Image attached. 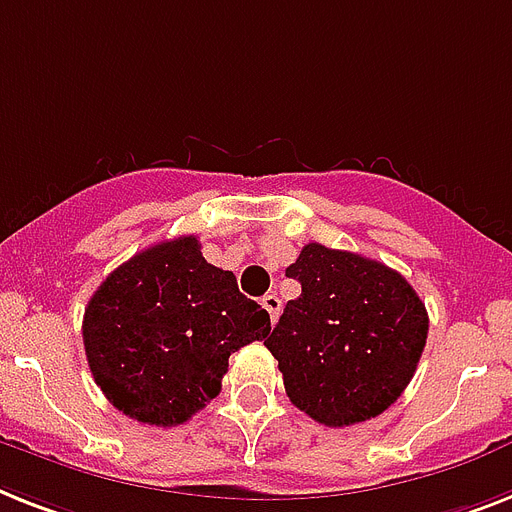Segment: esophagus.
<instances>
[{
	"label": "esophagus",
	"mask_w": 512,
	"mask_h": 512,
	"mask_svg": "<svg viewBox=\"0 0 512 512\" xmlns=\"http://www.w3.org/2000/svg\"><path fill=\"white\" fill-rule=\"evenodd\" d=\"M261 306L266 308V314H269V319H272V324L280 319V311H282V301L277 298V293H269L261 298Z\"/></svg>",
	"instance_id": "obj_1"
}]
</instances>
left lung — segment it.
<instances>
[{"mask_svg":"<svg viewBox=\"0 0 512 512\" xmlns=\"http://www.w3.org/2000/svg\"><path fill=\"white\" fill-rule=\"evenodd\" d=\"M301 282L264 345L295 408L324 426H353L400 398L424 353L429 316L408 280L382 261L303 246L285 269Z\"/></svg>","mask_w":512,"mask_h":512,"instance_id":"left-lung-1","label":"left lung"}]
</instances>
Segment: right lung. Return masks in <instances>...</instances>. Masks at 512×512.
<instances>
[{"label":"right lung","mask_w":512,"mask_h":512,"mask_svg":"<svg viewBox=\"0 0 512 512\" xmlns=\"http://www.w3.org/2000/svg\"><path fill=\"white\" fill-rule=\"evenodd\" d=\"M269 329V314L240 293L235 274L183 235L135 253L101 282L83 316V345L117 411L177 426L217 398L230 353Z\"/></svg>","instance_id":"1"}]
</instances>
